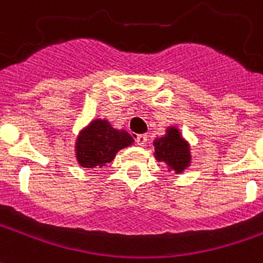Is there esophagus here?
Here are the masks:
<instances>
[{
  "label": "esophagus",
  "instance_id": "obj_1",
  "mask_svg": "<svg viewBox=\"0 0 263 263\" xmlns=\"http://www.w3.org/2000/svg\"><path fill=\"white\" fill-rule=\"evenodd\" d=\"M147 142V135H145V134H139V135H137V143L139 145V146H145Z\"/></svg>",
  "mask_w": 263,
  "mask_h": 263
}]
</instances>
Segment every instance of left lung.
Instances as JSON below:
<instances>
[{
	"label": "left lung",
	"instance_id": "8db88e82",
	"mask_svg": "<svg viewBox=\"0 0 263 263\" xmlns=\"http://www.w3.org/2000/svg\"><path fill=\"white\" fill-rule=\"evenodd\" d=\"M155 157L157 161H164L168 170L180 174L191 164V152L188 142L181 137L176 126H168L166 135L153 141Z\"/></svg>",
	"mask_w": 263,
	"mask_h": 263
}]
</instances>
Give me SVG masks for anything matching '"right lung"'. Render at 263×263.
<instances>
[{
    "instance_id": "1",
    "label": "right lung",
    "mask_w": 263,
    "mask_h": 263,
    "mask_svg": "<svg viewBox=\"0 0 263 263\" xmlns=\"http://www.w3.org/2000/svg\"><path fill=\"white\" fill-rule=\"evenodd\" d=\"M134 143V138L124 129H116L107 120H93L79 132L75 155L79 166L102 168L116 157L117 152Z\"/></svg>"
}]
</instances>
